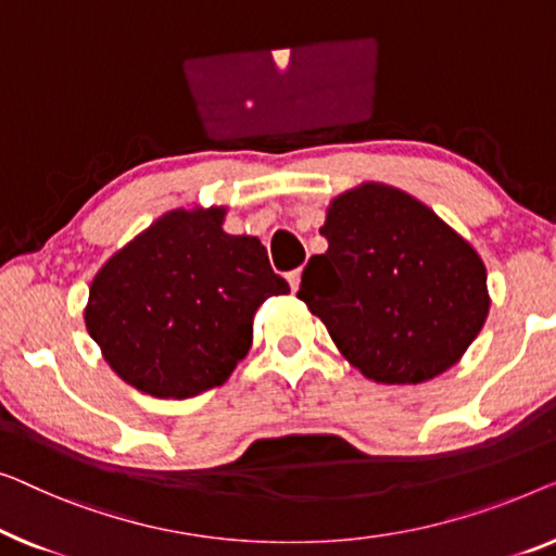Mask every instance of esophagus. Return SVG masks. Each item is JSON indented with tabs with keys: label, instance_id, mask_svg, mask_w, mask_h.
Here are the masks:
<instances>
[{
	"label": "esophagus",
	"instance_id": "obj_1",
	"mask_svg": "<svg viewBox=\"0 0 556 556\" xmlns=\"http://www.w3.org/2000/svg\"><path fill=\"white\" fill-rule=\"evenodd\" d=\"M287 279H289V287H292V292H296V289H300V281H302V269L289 271Z\"/></svg>",
	"mask_w": 556,
	"mask_h": 556
}]
</instances>
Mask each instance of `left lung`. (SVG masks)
<instances>
[{"label": "left lung", "mask_w": 556, "mask_h": 556, "mask_svg": "<svg viewBox=\"0 0 556 556\" xmlns=\"http://www.w3.org/2000/svg\"><path fill=\"white\" fill-rule=\"evenodd\" d=\"M319 233L327 252L296 296L365 378L418 386L458 363L489 317L479 252L433 208L367 181L334 197Z\"/></svg>", "instance_id": "1"}]
</instances>
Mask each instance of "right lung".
<instances>
[{"label":"right lung","instance_id":"1","mask_svg":"<svg viewBox=\"0 0 556 556\" xmlns=\"http://www.w3.org/2000/svg\"><path fill=\"white\" fill-rule=\"evenodd\" d=\"M226 206H181L118 249L90 281L85 327L140 393L184 401L229 380L254 315L289 285L256 237L226 233Z\"/></svg>","mask_w":556,"mask_h":556}]
</instances>
